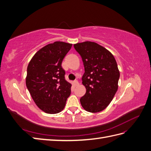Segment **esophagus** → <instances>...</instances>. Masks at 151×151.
<instances>
[{
    "label": "esophagus",
    "instance_id": "obj_1",
    "mask_svg": "<svg viewBox=\"0 0 151 151\" xmlns=\"http://www.w3.org/2000/svg\"><path fill=\"white\" fill-rule=\"evenodd\" d=\"M74 84H75V85L76 86H77L79 85V82L78 81H75V82H74Z\"/></svg>",
    "mask_w": 151,
    "mask_h": 151
}]
</instances>
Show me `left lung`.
Listing matches in <instances>:
<instances>
[{"instance_id":"8db88e82","label":"left lung","mask_w":151,"mask_h":151,"mask_svg":"<svg viewBox=\"0 0 151 151\" xmlns=\"http://www.w3.org/2000/svg\"><path fill=\"white\" fill-rule=\"evenodd\" d=\"M81 55L85 73L82 81L86 92L80 101L90 113H98L110 104L118 90L120 72L113 55L99 44L86 41L74 44Z\"/></svg>"}]
</instances>
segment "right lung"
I'll list each match as a JSON object with an SVG mask.
<instances>
[{
    "mask_svg": "<svg viewBox=\"0 0 151 151\" xmlns=\"http://www.w3.org/2000/svg\"><path fill=\"white\" fill-rule=\"evenodd\" d=\"M72 44L57 41L40 49L27 66L26 86L32 99L42 111L56 114L64 109L71 84L65 78L61 67Z\"/></svg>",
    "mask_w": 151,
    "mask_h": 151,
    "instance_id": "obj_1",
    "label": "right lung"
}]
</instances>
